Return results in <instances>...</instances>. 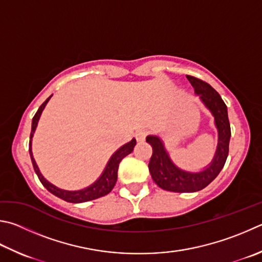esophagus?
Instances as JSON below:
<instances>
[{
  "instance_id": "34e87169",
  "label": "esophagus",
  "mask_w": 262,
  "mask_h": 262,
  "mask_svg": "<svg viewBox=\"0 0 262 262\" xmlns=\"http://www.w3.org/2000/svg\"><path fill=\"white\" fill-rule=\"evenodd\" d=\"M146 134H147V132H146V130H144V129H139V130H137V132L135 133V137H136V140L139 141V142L144 141V140H145V137H146Z\"/></svg>"
}]
</instances>
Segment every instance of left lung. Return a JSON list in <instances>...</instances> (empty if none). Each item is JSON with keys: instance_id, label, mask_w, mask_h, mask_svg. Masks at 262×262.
<instances>
[{"instance_id": "1", "label": "left lung", "mask_w": 262, "mask_h": 262, "mask_svg": "<svg viewBox=\"0 0 262 262\" xmlns=\"http://www.w3.org/2000/svg\"><path fill=\"white\" fill-rule=\"evenodd\" d=\"M187 79L193 87L194 93L214 117L219 139L212 163L205 169L193 173L181 169L173 163L159 136L149 135L146 137V142L152 146V156L149 163L152 180L159 188L173 192H196L207 187L226 164L231 136L227 105L219 93L201 79L191 75H187Z\"/></svg>"}]
</instances>
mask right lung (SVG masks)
I'll return each mask as SVG.
<instances>
[{"mask_svg":"<svg viewBox=\"0 0 262 262\" xmlns=\"http://www.w3.org/2000/svg\"><path fill=\"white\" fill-rule=\"evenodd\" d=\"M51 96H49L43 103H42V105L39 107V110H37V112L35 113V116L33 117V120H32V130H31V136H30V149L28 150H30L32 164H33V167H34L37 178H39L41 183L43 184V187L48 190L49 192H51L52 194H55V196H57L60 199H63V201H65V202H69V203H84V202L94 201V199H97L99 197L105 196V194H107L108 192H111V190L116 185L117 179H118L119 164H120V161L125 158L126 156L129 155L130 152L134 150V146L136 144V140L133 139L130 142H128V143H126L125 145L119 147L115 154L111 156L110 160L107 161L105 169L103 170L101 177L95 181L93 184H90L89 187L81 189V190H75V191H70V190H64V189L56 187V185L50 183L49 181H47L43 178V175L41 174L40 169H39V167H37V165L35 163V159L33 158V152H32L33 135H34V133H35L37 122H39V119L41 117V113L45 110L47 103L49 102Z\"/></svg>","mask_w":262,"mask_h":262,"instance_id":"add662e5","label":"right lung"}]
</instances>
